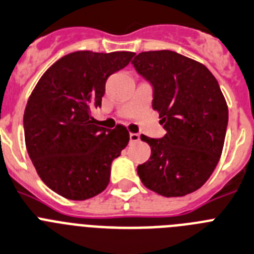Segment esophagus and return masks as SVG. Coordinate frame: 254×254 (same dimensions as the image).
Listing matches in <instances>:
<instances>
[{
    "label": "esophagus",
    "instance_id": "1",
    "mask_svg": "<svg viewBox=\"0 0 254 254\" xmlns=\"http://www.w3.org/2000/svg\"><path fill=\"white\" fill-rule=\"evenodd\" d=\"M129 138H130V142L134 143V142H138V140L140 139V135L138 133H130Z\"/></svg>",
    "mask_w": 254,
    "mask_h": 254
}]
</instances>
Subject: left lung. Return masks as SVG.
<instances>
[{"instance_id":"1","label":"left lung","mask_w":254,"mask_h":254,"mask_svg":"<svg viewBox=\"0 0 254 254\" xmlns=\"http://www.w3.org/2000/svg\"><path fill=\"white\" fill-rule=\"evenodd\" d=\"M153 88L152 107L166 130L162 138L140 135L151 157L136 171L145 188L183 197L208 180L221 156L229 111L212 72L174 51H149L131 61Z\"/></svg>"}]
</instances>
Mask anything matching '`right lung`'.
Listing matches in <instances>:
<instances>
[{"instance_id": "1", "label": "right lung", "mask_w": 254, "mask_h": 254, "mask_svg": "<svg viewBox=\"0 0 254 254\" xmlns=\"http://www.w3.org/2000/svg\"><path fill=\"white\" fill-rule=\"evenodd\" d=\"M134 52L78 51L42 75L24 112L26 151L42 182L72 200L107 188L111 164L129 143L123 125H94L90 111L101 107L106 80L124 69Z\"/></svg>"}]
</instances>
